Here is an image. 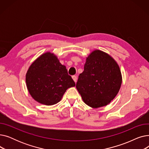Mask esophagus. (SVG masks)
<instances>
[{
    "instance_id": "obj_1",
    "label": "esophagus",
    "mask_w": 149,
    "mask_h": 149,
    "mask_svg": "<svg viewBox=\"0 0 149 149\" xmlns=\"http://www.w3.org/2000/svg\"><path fill=\"white\" fill-rule=\"evenodd\" d=\"M72 77V79L74 80V81L76 83V82H77V76L73 75Z\"/></svg>"
}]
</instances>
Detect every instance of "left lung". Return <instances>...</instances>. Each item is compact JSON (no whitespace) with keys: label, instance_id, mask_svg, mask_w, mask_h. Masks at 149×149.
Returning a JSON list of instances; mask_svg holds the SVG:
<instances>
[{"label":"left lung","instance_id":"1","mask_svg":"<svg viewBox=\"0 0 149 149\" xmlns=\"http://www.w3.org/2000/svg\"><path fill=\"white\" fill-rule=\"evenodd\" d=\"M122 75L116 61L102 51H93L86 57L84 71L76 88L85 104L92 108L107 106L120 89Z\"/></svg>","mask_w":149,"mask_h":149}]
</instances>
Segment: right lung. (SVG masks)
<instances>
[{"mask_svg": "<svg viewBox=\"0 0 149 149\" xmlns=\"http://www.w3.org/2000/svg\"><path fill=\"white\" fill-rule=\"evenodd\" d=\"M25 80L31 96L46 106L58 103L66 90L75 86L66 66L51 52L43 53L30 65Z\"/></svg>", "mask_w": 149, "mask_h": 149, "instance_id": "add662e5", "label": "right lung"}]
</instances>
